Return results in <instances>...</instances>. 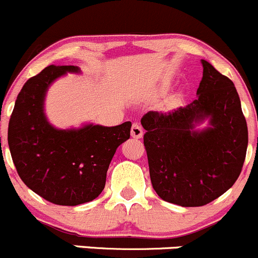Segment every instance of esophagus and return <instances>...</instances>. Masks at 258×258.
<instances>
[{
    "instance_id": "34e87169",
    "label": "esophagus",
    "mask_w": 258,
    "mask_h": 258,
    "mask_svg": "<svg viewBox=\"0 0 258 258\" xmlns=\"http://www.w3.org/2000/svg\"><path fill=\"white\" fill-rule=\"evenodd\" d=\"M132 137L135 138V139H139V138L143 137V128L140 124L134 123L132 125Z\"/></svg>"
}]
</instances>
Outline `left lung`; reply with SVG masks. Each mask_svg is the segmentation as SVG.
Instances as JSON below:
<instances>
[{
    "instance_id": "obj_1",
    "label": "left lung",
    "mask_w": 258,
    "mask_h": 258,
    "mask_svg": "<svg viewBox=\"0 0 258 258\" xmlns=\"http://www.w3.org/2000/svg\"><path fill=\"white\" fill-rule=\"evenodd\" d=\"M198 99L168 113L142 118L144 147L154 190L184 208L211 203L236 182L248 144L247 123L232 81L201 60ZM210 116L212 126L195 132L193 123Z\"/></svg>"
}]
</instances>
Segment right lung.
<instances>
[{"mask_svg": "<svg viewBox=\"0 0 258 258\" xmlns=\"http://www.w3.org/2000/svg\"><path fill=\"white\" fill-rule=\"evenodd\" d=\"M76 66H48L21 89L9 124V147L21 180L55 205L76 206L99 196L116 148L130 138L132 123L58 130L47 121V88Z\"/></svg>", "mask_w": 258, "mask_h": 258, "instance_id": "obj_1", "label": "right lung"}]
</instances>
